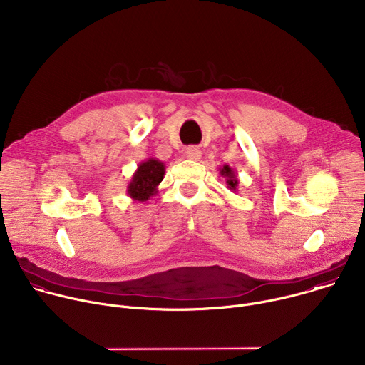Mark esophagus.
<instances>
[{"instance_id":"esophagus-1","label":"esophagus","mask_w":365,"mask_h":365,"mask_svg":"<svg viewBox=\"0 0 365 365\" xmlns=\"http://www.w3.org/2000/svg\"><path fill=\"white\" fill-rule=\"evenodd\" d=\"M200 155H202V153H200V150L197 147H189L186 150V158L190 159V160H199Z\"/></svg>"}]
</instances>
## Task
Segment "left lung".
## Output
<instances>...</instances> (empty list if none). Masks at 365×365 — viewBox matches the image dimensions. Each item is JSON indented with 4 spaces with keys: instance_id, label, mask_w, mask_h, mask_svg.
<instances>
[{
    "instance_id": "obj_1",
    "label": "left lung",
    "mask_w": 365,
    "mask_h": 365,
    "mask_svg": "<svg viewBox=\"0 0 365 365\" xmlns=\"http://www.w3.org/2000/svg\"><path fill=\"white\" fill-rule=\"evenodd\" d=\"M220 173L221 176H224L227 179V187L232 192H237V186H238V176L235 173L234 169H231L228 165L220 168Z\"/></svg>"
}]
</instances>
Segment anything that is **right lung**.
I'll return each instance as SVG.
<instances>
[{
	"mask_svg": "<svg viewBox=\"0 0 365 365\" xmlns=\"http://www.w3.org/2000/svg\"><path fill=\"white\" fill-rule=\"evenodd\" d=\"M165 163L150 158L137 166L127 186V195L133 200L145 202L158 193V186L165 178Z\"/></svg>",
	"mask_w": 365,
	"mask_h": 365,
	"instance_id": "obj_1",
	"label": "right lung"
}]
</instances>
